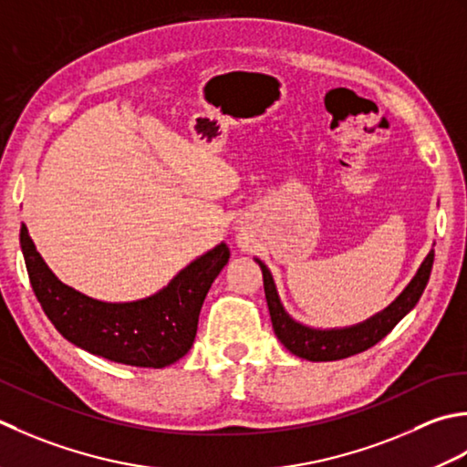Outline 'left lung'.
<instances>
[{
  "mask_svg": "<svg viewBox=\"0 0 467 467\" xmlns=\"http://www.w3.org/2000/svg\"><path fill=\"white\" fill-rule=\"evenodd\" d=\"M260 264L262 275H264V292L265 302H268L270 318L275 337L286 347L292 355L306 360H338L353 357L357 353L375 347L380 338H385L389 332L395 328V325L401 320L405 314L411 310L417 302H420L421 294L430 280L431 265H433V250L427 254V258L420 265V270L409 282V286L399 294L397 300L389 304L385 310H380L375 317H370L365 322H358L355 327L347 328H310L306 325L294 320L290 314L284 310L278 292H275V284L272 274L262 260L255 258Z\"/></svg>",
  "mask_w": 467,
  "mask_h": 467,
  "instance_id": "8db88e82",
  "label": "left lung"
}]
</instances>
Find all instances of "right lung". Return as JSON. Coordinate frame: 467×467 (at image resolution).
<instances>
[{"mask_svg": "<svg viewBox=\"0 0 467 467\" xmlns=\"http://www.w3.org/2000/svg\"><path fill=\"white\" fill-rule=\"evenodd\" d=\"M20 245L36 298L66 340L114 363L147 368H163L187 355L207 292L230 260V247L220 244L199 255L153 296L102 302L56 278L24 223Z\"/></svg>", "mask_w": 467, "mask_h": 467, "instance_id": "1", "label": "right lung"}]
</instances>
